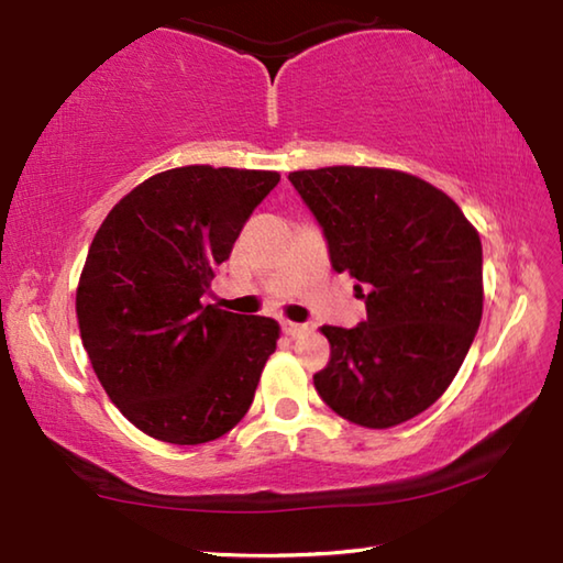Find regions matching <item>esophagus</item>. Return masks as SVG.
<instances>
[{"label": "esophagus", "mask_w": 563, "mask_h": 563, "mask_svg": "<svg viewBox=\"0 0 563 563\" xmlns=\"http://www.w3.org/2000/svg\"><path fill=\"white\" fill-rule=\"evenodd\" d=\"M282 331L286 333V335H291V338H299V335H303V333H309L311 328L306 325V323H294V321H282Z\"/></svg>", "instance_id": "obj_1"}]
</instances>
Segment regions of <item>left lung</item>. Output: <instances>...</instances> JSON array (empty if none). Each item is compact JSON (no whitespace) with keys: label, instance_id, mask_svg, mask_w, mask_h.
<instances>
[{"label":"left lung","instance_id":"left-lung-1","mask_svg":"<svg viewBox=\"0 0 563 563\" xmlns=\"http://www.w3.org/2000/svg\"><path fill=\"white\" fill-rule=\"evenodd\" d=\"M289 181L367 309L355 328H321L331 360L313 375L318 395L367 429L413 419L446 391L478 333V232L443 190L389 168L328 166Z\"/></svg>","mask_w":563,"mask_h":563}]
</instances>
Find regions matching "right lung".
<instances>
[{"label": "right lung", "instance_id": "obj_1", "mask_svg": "<svg viewBox=\"0 0 563 563\" xmlns=\"http://www.w3.org/2000/svg\"><path fill=\"white\" fill-rule=\"evenodd\" d=\"M277 184V172L172 168L126 194L92 240L76 296L82 345L114 407L152 439H220L252 405L279 325L203 296Z\"/></svg>", "mask_w": 563, "mask_h": 563}]
</instances>
